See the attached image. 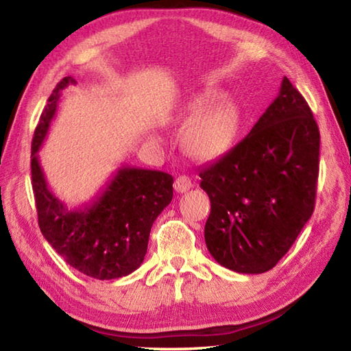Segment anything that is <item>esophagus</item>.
<instances>
[{
    "instance_id": "34e87169",
    "label": "esophagus",
    "mask_w": 351,
    "mask_h": 351,
    "mask_svg": "<svg viewBox=\"0 0 351 351\" xmlns=\"http://www.w3.org/2000/svg\"><path fill=\"white\" fill-rule=\"evenodd\" d=\"M173 186H175V190L178 193H184V192H187V190L192 189V181H190L189 176L181 175L176 178Z\"/></svg>"
}]
</instances>
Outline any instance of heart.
Here are the masks:
<instances>
[{
    "label": "heart",
    "mask_w": 351,
    "mask_h": 351,
    "mask_svg": "<svg viewBox=\"0 0 351 351\" xmlns=\"http://www.w3.org/2000/svg\"><path fill=\"white\" fill-rule=\"evenodd\" d=\"M217 99V94H206L187 105L190 119L182 133V148L197 161H210L221 156L232 147L240 128V110L230 99Z\"/></svg>",
    "instance_id": "1"
}]
</instances>
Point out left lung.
I'll return each mask as SVG.
<instances>
[{
  "label": "left lung",
  "instance_id": "left-lung-1",
  "mask_svg": "<svg viewBox=\"0 0 351 351\" xmlns=\"http://www.w3.org/2000/svg\"><path fill=\"white\" fill-rule=\"evenodd\" d=\"M320 134L302 94L280 91L245 139L199 170L210 199L206 246L241 274L274 268L314 210Z\"/></svg>",
  "mask_w": 351,
  "mask_h": 351
}]
</instances>
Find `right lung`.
<instances>
[{
	"instance_id": "obj_1",
	"label": "right lung",
	"mask_w": 351,
	"mask_h": 351,
	"mask_svg": "<svg viewBox=\"0 0 351 351\" xmlns=\"http://www.w3.org/2000/svg\"><path fill=\"white\" fill-rule=\"evenodd\" d=\"M64 77L47 99L32 139V189L38 224L47 243L73 268L97 280L125 277L141 266L152 226L173 198V178L165 171L122 165L91 203L74 209L47 186L38 152L57 114Z\"/></svg>"
}]
</instances>
